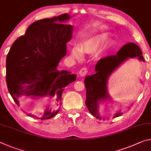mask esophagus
I'll use <instances>...</instances> for the list:
<instances>
[{
  "mask_svg": "<svg viewBox=\"0 0 151 151\" xmlns=\"http://www.w3.org/2000/svg\"><path fill=\"white\" fill-rule=\"evenodd\" d=\"M87 72H88L87 68H86V67H83V68H81V70L79 71V75L81 76H84L85 75H87Z\"/></svg>",
  "mask_w": 151,
  "mask_h": 151,
  "instance_id": "1",
  "label": "esophagus"
}]
</instances>
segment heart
Listing matches in <instances>:
<instances>
[{"mask_svg":"<svg viewBox=\"0 0 151 151\" xmlns=\"http://www.w3.org/2000/svg\"><path fill=\"white\" fill-rule=\"evenodd\" d=\"M107 35L106 33H100L89 38L81 44L80 48L74 47L71 50V55L76 59L82 57V53H93L107 41Z\"/></svg>","mask_w":151,"mask_h":151,"instance_id":"1","label":"heart"}]
</instances>
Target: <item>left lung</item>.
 <instances>
[{
  "label": "left lung",
  "mask_w": 151,
  "mask_h": 151,
  "mask_svg": "<svg viewBox=\"0 0 151 151\" xmlns=\"http://www.w3.org/2000/svg\"><path fill=\"white\" fill-rule=\"evenodd\" d=\"M142 54V51L137 45L134 43H128L124 45L116 55L102 58L97 62L95 67V74L86 76L85 78L87 91L85 104L93 116L101 119L98 113V103L101 100H106L109 98L107 88L109 76L123 62L129 58L137 57L138 60L144 61ZM122 114V113L118 112L114 118L121 116Z\"/></svg>",
  "instance_id": "8db88e82"
}]
</instances>
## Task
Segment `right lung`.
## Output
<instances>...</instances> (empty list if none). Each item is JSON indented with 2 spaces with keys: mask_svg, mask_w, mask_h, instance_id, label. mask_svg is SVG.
I'll use <instances>...</instances> for the list:
<instances>
[{
  "mask_svg": "<svg viewBox=\"0 0 151 151\" xmlns=\"http://www.w3.org/2000/svg\"><path fill=\"white\" fill-rule=\"evenodd\" d=\"M69 19V15L63 14L35 21L12 45L6 57V81L9 93L17 105L21 95L48 96L58 106L61 105L64 87L76 78L70 72L57 69L60 60L66 56V44L73 29L71 25L60 22ZM58 111L52 112L47 107L40 119L53 118Z\"/></svg>",
  "mask_w": 151,
  "mask_h": 151,
  "instance_id": "1",
  "label": "right lung"
}]
</instances>
